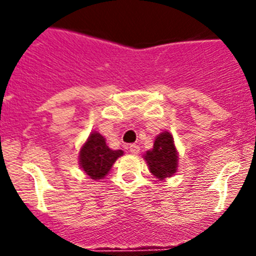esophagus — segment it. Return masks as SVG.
Here are the masks:
<instances>
[{
	"instance_id": "34e87169",
	"label": "esophagus",
	"mask_w": 256,
	"mask_h": 256,
	"mask_svg": "<svg viewBox=\"0 0 256 256\" xmlns=\"http://www.w3.org/2000/svg\"><path fill=\"white\" fill-rule=\"evenodd\" d=\"M128 150H130V154H134V155H137V154H140V146L138 144H130V148H128Z\"/></svg>"
}]
</instances>
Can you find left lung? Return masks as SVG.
I'll return each mask as SVG.
<instances>
[{"label": "left lung", "mask_w": 256, "mask_h": 256, "mask_svg": "<svg viewBox=\"0 0 256 256\" xmlns=\"http://www.w3.org/2000/svg\"><path fill=\"white\" fill-rule=\"evenodd\" d=\"M144 159L155 178L164 180L173 177L177 173L180 162V154L174 144L173 134L168 130L159 133L154 141L152 148L146 151Z\"/></svg>", "instance_id": "obj_1"}]
</instances>
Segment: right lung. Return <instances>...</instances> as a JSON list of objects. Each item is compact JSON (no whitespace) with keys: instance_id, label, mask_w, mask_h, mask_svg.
<instances>
[{"instance_id":"1","label":"right lung","mask_w":256,"mask_h":256,"mask_svg":"<svg viewBox=\"0 0 256 256\" xmlns=\"http://www.w3.org/2000/svg\"><path fill=\"white\" fill-rule=\"evenodd\" d=\"M123 150H112L102 134L94 130L79 150V166L91 180L105 178L118 158L123 156Z\"/></svg>"}]
</instances>
